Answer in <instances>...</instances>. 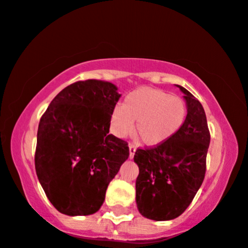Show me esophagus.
<instances>
[{
  "label": "esophagus",
  "instance_id": "34e87169",
  "mask_svg": "<svg viewBox=\"0 0 248 248\" xmlns=\"http://www.w3.org/2000/svg\"><path fill=\"white\" fill-rule=\"evenodd\" d=\"M129 148H130V158H133V155H135L136 151H137V147L135 144H130L129 145Z\"/></svg>",
  "mask_w": 248,
  "mask_h": 248
}]
</instances>
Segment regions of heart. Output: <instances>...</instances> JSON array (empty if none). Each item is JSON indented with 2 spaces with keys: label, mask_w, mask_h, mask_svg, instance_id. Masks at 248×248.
I'll list each match as a JSON object with an SVG mask.
<instances>
[{
  "label": "heart",
  "mask_w": 248,
  "mask_h": 248,
  "mask_svg": "<svg viewBox=\"0 0 248 248\" xmlns=\"http://www.w3.org/2000/svg\"><path fill=\"white\" fill-rule=\"evenodd\" d=\"M187 115L185 101L160 89L140 88L125 97L123 106L115 108L111 129L116 136L137 132L147 145H159L175 135Z\"/></svg>",
  "instance_id": "obj_1"
}]
</instances>
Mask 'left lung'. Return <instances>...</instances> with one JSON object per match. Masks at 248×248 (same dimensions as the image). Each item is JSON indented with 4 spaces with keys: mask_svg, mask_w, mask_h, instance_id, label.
Returning a JSON list of instances; mask_svg holds the SVG:
<instances>
[{
    "mask_svg": "<svg viewBox=\"0 0 248 248\" xmlns=\"http://www.w3.org/2000/svg\"><path fill=\"white\" fill-rule=\"evenodd\" d=\"M187 102V117L175 135L153 147L138 148L139 167L136 201L144 217L170 220L193 202L205 176L206 153L210 144L206 116L191 93L177 86Z\"/></svg>",
    "mask_w": 248,
    "mask_h": 248,
    "instance_id": "1",
    "label": "left lung"
}]
</instances>
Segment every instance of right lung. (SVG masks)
Wrapping results in <instances>:
<instances>
[{"mask_svg": "<svg viewBox=\"0 0 248 248\" xmlns=\"http://www.w3.org/2000/svg\"><path fill=\"white\" fill-rule=\"evenodd\" d=\"M119 97L110 82L78 81L61 90L40 118L36 173L61 214L87 216L98 211L108 186L129 158L127 142L109 135Z\"/></svg>", "mask_w": 248, "mask_h": 248, "instance_id": "1", "label": "right lung"}]
</instances>
